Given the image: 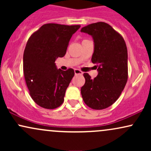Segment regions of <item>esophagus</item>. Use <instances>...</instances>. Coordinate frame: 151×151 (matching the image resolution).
<instances>
[{
  "mask_svg": "<svg viewBox=\"0 0 151 151\" xmlns=\"http://www.w3.org/2000/svg\"><path fill=\"white\" fill-rule=\"evenodd\" d=\"M74 73H75V74H82L83 72L81 70H78V69H75L74 70Z\"/></svg>",
  "mask_w": 151,
  "mask_h": 151,
  "instance_id": "34e87169",
  "label": "esophagus"
}]
</instances>
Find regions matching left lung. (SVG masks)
<instances>
[{
  "label": "left lung",
  "mask_w": 151,
  "mask_h": 151,
  "mask_svg": "<svg viewBox=\"0 0 151 151\" xmlns=\"http://www.w3.org/2000/svg\"><path fill=\"white\" fill-rule=\"evenodd\" d=\"M81 31L92 36L94 51L91 62L99 72L93 79L84 73L85 84L81 88V96L91 109H106L119 99L127 82V47L122 35L104 22L91 23Z\"/></svg>",
  "instance_id": "obj_1"
}]
</instances>
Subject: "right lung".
<instances>
[{
    "instance_id": "obj_1",
    "label": "right lung",
    "mask_w": 151,
    "mask_h": 151,
    "mask_svg": "<svg viewBox=\"0 0 151 151\" xmlns=\"http://www.w3.org/2000/svg\"><path fill=\"white\" fill-rule=\"evenodd\" d=\"M80 25H43L27 40L23 54V73L31 98L40 106L56 109L74 75L73 69L58 70L55 60L65 55L72 35Z\"/></svg>"
}]
</instances>
